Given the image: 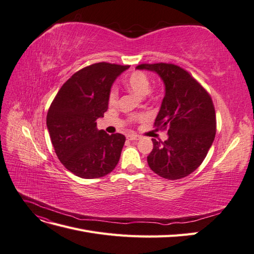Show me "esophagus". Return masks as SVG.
Returning <instances> with one entry per match:
<instances>
[{
    "mask_svg": "<svg viewBox=\"0 0 254 254\" xmlns=\"http://www.w3.org/2000/svg\"><path fill=\"white\" fill-rule=\"evenodd\" d=\"M127 140H129V141H136V140H140V136L136 135V134H128L127 135Z\"/></svg>",
    "mask_w": 254,
    "mask_h": 254,
    "instance_id": "1",
    "label": "esophagus"
}]
</instances>
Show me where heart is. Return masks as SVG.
I'll list each match as a JSON object with an SVG mask.
<instances>
[{
    "mask_svg": "<svg viewBox=\"0 0 254 254\" xmlns=\"http://www.w3.org/2000/svg\"><path fill=\"white\" fill-rule=\"evenodd\" d=\"M125 87L129 91H131L132 93L139 95L141 97H144L147 95L150 91V79L145 73L136 71L128 76L127 79L125 80ZM108 99H109V104L111 106L118 104L119 92L115 87L111 89Z\"/></svg>",
    "mask_w": 254,
    "mask_h": 254,
    "instance_id": "heart-1",
    "label": "heart"
}]
</instances>
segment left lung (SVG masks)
I'll use <instances>...</instances> for the list:
<instances>
[{
  "label": "left lung",
  "mask_w": 254,
  "mask_h": 254,
  "mask_svg": "<svg viewBox=\"0 0 254 254\" xmlns=\"http://www.w3.org/2000/svg\"><path fill=\"white\" fill-rule=\"evenodd\" d=\"M136 68L158 74L165 88L155 126L167 129L168 137L164 142L152 139L148 165L162 178H184L202 163L213 144L216 117L212 98L178 65L144 64Z\"/></svg>",
  "instance_id": "8db88e82"
}]
</instances>
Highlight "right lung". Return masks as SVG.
Segmentation results:
<instances>
[{
    "instance_id": "1",
    "label": "right lung",
    "mask_w": 254,
    "mask_h": 254,
    "mask_svg": "<svg viewBox=\"0 0 254 254\" xmlns=\"http://www.w3.org/2000/svg\"><path fill=\"white\" fill-rule=\"evenodd\" d=\"M128 65L99 63L76 72L60 88L50 107L47 126L60 162L83 179L111 173L126 137L98 130L96 120L108 109L111 87Z\"/></svg>"
}]
</instances>
